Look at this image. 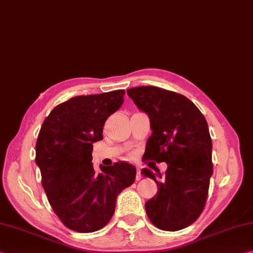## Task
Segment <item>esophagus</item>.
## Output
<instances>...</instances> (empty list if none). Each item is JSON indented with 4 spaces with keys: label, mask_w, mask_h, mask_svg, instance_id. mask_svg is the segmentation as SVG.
I'll list each match as a JSON object with an SVG mask.
<instances>
[{
    "label": "esophagus",
    "mask_w": 253,
    "mask_h": 253,
    "mask_svg": "<svg viewBox=\"0 0 253 253\" xmlns=\"http://www.w3.org/2000/svg\"><path fill=\"white\" fill-rule=\"evenodd\" d=\"M141 179V175H140V170L139 168H137V175H136V180L139 181Z\"/></svg>",
    "instance_id": "1"
}]
</instances>
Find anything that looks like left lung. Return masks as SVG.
I'll return each instance as SVG.
<instances>
[{
	"mask_svg": "<svg viewBox=\"0 0 253 253\" xmlns=\"http://www.w3.org/2000/svg\"><path fill=\"white\" fill-rule=\"evenodd\" d=\"M127 94L150 121L151 136L143 158L167 162L165 174L143 168L141 174L157 183L147 201L148 217L162 230L193 224L204 210L212 174L211 139L205 117L189 98L156 86L128 88Z\"/></svg>",
	"mask_w": 253,
	"mask_h": 253,
	"instance_id": "left-lung-1",
	"label": "left lung"
}]
</instances>
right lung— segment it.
<instances>
[{
	"mask_svg": "<svg viewBox=\"0 0 253 253\" xmlns=\"http://www.w3.org/2000/svg\"><path fill=\"white\" fill-rule=\"evenodd\" d=\"M124 90L76 96L59 104L44 120L36 143V165L53 211L64 226L93 232L105 226L115 211L120 193L136 179L126 162L92 163L93 143L103 139L107 117L124 103Z\"/></svg>",
	"mask_w": 253,
	"mask_h": 253,
	"instance_id": "obj_1",
	"label": "right lung"
}]
</instances>
